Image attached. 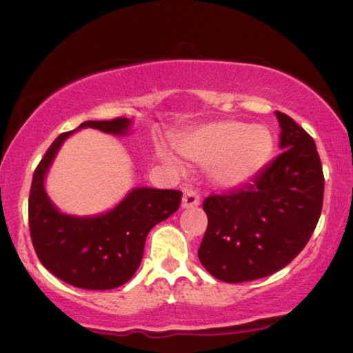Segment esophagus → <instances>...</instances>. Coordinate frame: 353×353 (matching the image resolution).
I'll return each instance as SVG.
<instances>
[{"mask_svg":"<svg viewBox=\"0 0 353 353\" xmlns=\"http://www.w3.org/2000/svg\"><path fill=\"white\" fill-rule=\"evenodd\" d=\"M196 205H199V194H197L194 189H184L181 208L189 209V208H196Z\"/></svg>","mask_w":353,"mask_h":353,"instance_id":"1","label":"esophagus"}]
</instances>
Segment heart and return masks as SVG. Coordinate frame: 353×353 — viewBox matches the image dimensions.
I'll return each mask as SVG.
<instances>
[{
  "label": "heart",
  "instance_id": "obj_1",
  "mask_svg": "<svg viewBox=\"0 0 353 353\" xmlns=\"http://www.w3.org/2000/svg\"><path fill=\"white\" fill-rule=\"evenodd\" d=\"M274 151V136L265 125L216 121L194 131L179 144L190 163L210 168V179L222 189H236L252 181Z\"/></svg>",
  "mask_w": 353,
  "mask_h": 353
}]
</instances>
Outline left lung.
<instances>
[{"label": "left lung", "instance_id": "obj_1", "mask_svg": "<svg viewBox=\"0 0 353 353\" xmlns=\"http://www.w3.org/2000/svg\"><path fill=\"white\" fill-rule=\"evenodd\" d=\"M282 152L250 184L210 196L199 247L205 270L222 282L255 281L292 262L317 225L323 172L317 145L292 117L275 111Z\"/></svg>", "mask_w": 353, "mask_h": 353}]
</instances>
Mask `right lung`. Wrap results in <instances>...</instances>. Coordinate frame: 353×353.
<instances>
[{
    "label": "right lung",
    "instance_id": "add662e5",
    "mask_svg": "<svg viewBox=\"0 0 353 353\" xmlns=\"http://www.w3.org/2000/svg\"><path fill=\"white\" fill-rule=\"evenodd\" d=\"M86 128L128 136L132 121L128 117L86 121L74 131L56 137L33 174L28 201L30 232L38 259L52 275L79 289L109 290L123 285L136 274L149 230L179 209L182 192L134 188L103 214L61 212L48 196L44 182L64 141Z\"/></svg>",
    "mask_w": 353,
    "mask_h": 353
}]
</instances>
